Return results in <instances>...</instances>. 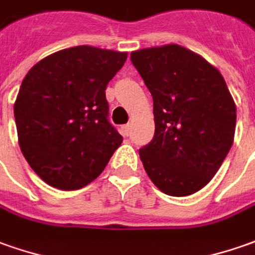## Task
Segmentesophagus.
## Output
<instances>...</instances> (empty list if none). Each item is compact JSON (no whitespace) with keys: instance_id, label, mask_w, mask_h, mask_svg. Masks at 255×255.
<instances>
[{"instance_id":"esophagus-1","label":"esophagus","mask_w":255,"mask_h":255,"mask_svg":"<svg viewBox=\"0 0 255 255\" xmlns=\"http://www.w3.org/2000/svg\"><path fill=\"white\" fill-rule=\"evenodd\" d=\"M123 132H124V135H129V132H131V126L129 124H126V126H123Z\"/></svg>"}]
</instances>
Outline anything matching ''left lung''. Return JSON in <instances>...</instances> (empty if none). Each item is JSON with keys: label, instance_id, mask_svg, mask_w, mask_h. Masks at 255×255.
I'll return each instance as SVG.
<instances>
[{"label": "left lung", "instance_id": "1", "mask_svg": "<svg viewBox=\"0 0 255 255\" xmlns=\"http://www.w3.org/2000/svg\"><path fill=\"white\" fill-rule=\"evenodd\" d=\"M153 98L155 135L139 149L153 184L171 197L205 187L229 153L236 105L218 69L201 55L169 44L131 53Z\"/></svg>", "mask_w": 255, "mask_h": 255}]
</instances>
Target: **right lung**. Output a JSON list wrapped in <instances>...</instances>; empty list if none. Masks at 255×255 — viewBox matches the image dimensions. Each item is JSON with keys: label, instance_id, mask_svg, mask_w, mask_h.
<instances>
[{"label": "right lung", "instance_id": "1", "mask_svg": "<svg viewBox=\"0 0 255 255\" xmlns=\"http://www.w3.org/2000/svg\"><path fill=\"white\" fill-rule=\"evenodd\" d=\"M127 53L77 46L39 61L13 106L19 146L48 186L78 190L98 177L123 142L109 121L107 84Z\"/></svg>", "mask_w": 255, "mask_h": 255}]
</instances>
